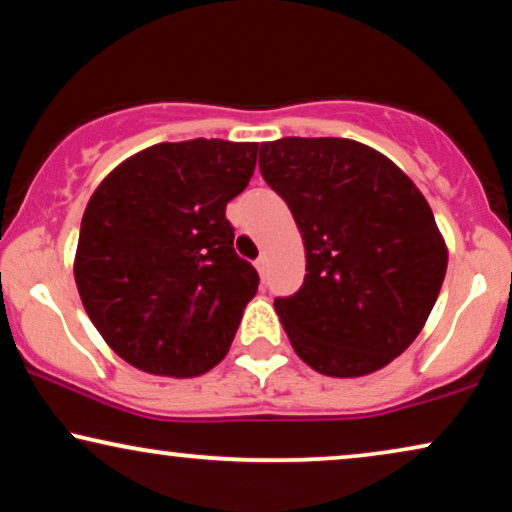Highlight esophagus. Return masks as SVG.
Masks as SVG:
<instances>
[{
	"mask_svg": "<svg viewBox=\"0 0 512 512\" xmlns=\"http://www.w3.org/2000/svg\"><path fill=\"white\" fill-rule=\"evenodd\" d=\"M255 267H257V271H260V276L264 278L267 276V257H257V262H255Z\"/></svg>",
	"mask_w": 512,
	"mask_h": 512,
	"instance_id": "obj_1",
	"label": "esophagus"
}]
</instances>
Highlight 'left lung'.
I'll use <instances>...</instances> for the list:
<instances>
[{
    "instance_id": "1",
    "label": "left lung",
    "mask_w": 512,
    "mask_h": 512,
    "mask_svg": "<svg viewBox=\"0 0 512 512\" xmlns=\"http://www.w3.org/2000/svg\"><path fill=\"white\" fill-rule=\"evenodd\" d=\"M260 170L306 250L302 288L276 297L292 349L327 377H363L424 327L447 245L424 194L377 149L346 138L262 142Z\"/></svg>"
}]
</instances>
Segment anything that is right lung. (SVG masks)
<instances>
[{
	"label": "right lung",
	"instance_id": "right-lung-1",
	"mask_svg": "<svg viewBox=\"0 0 512 512\" xmlns=\"http://www.w3.org/2000/svg\"><path fill=\"white\" fill-rule=\"evenodd\" d=\"M257 142L196 138L131 156L81 217L74 281L117 356L199 377L227 356L260 276L234 250L227 203L248 187Z\"/></svg>",
	"mask_w": 512,
	"mask_h": 512
}]
</instances>
